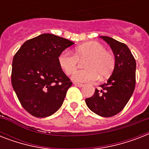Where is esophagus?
<instances>
[{
  "label": "esophagus",
  "mask_w": 149,
  "mask_h": 149,
  "mask_svg": "<svg viewBox=\"0 0 149 149\" xmlns=\"http://www.w3.org/2000/svg\"><path fill=\"white\" fill-rule=\"evenodd\" d=\"M75 86H78V87H82V86H84V84H79V83H74Z\"/></svg>",
  "instance_id": "34e87169"
}]
</instances>
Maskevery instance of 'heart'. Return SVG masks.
<instances>
[{"mask_svg":"<svg viewBox=\"0 0 149 149\" xmlns=\"http://www.w3.org/2000/svg\"><path fill=\"white\" fill-rule=\"evenodd\" d=\"M87 57L84 63L85 70L73 73L72 79L75 82H94L98 79L108 77L115 66V58L111 52L107 51L101 43L91 41L84 43L75 49L74 54L64 50L58 56V63L65 74L70 75L77 67L79 58Z\"/></svg>","mask_w":149,"mask_h":149,"instance_id":"heart-1","label":"heart"}]
</instances>
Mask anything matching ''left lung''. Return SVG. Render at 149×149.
I'll return each mask as SVG.
<instances>
[{
    "label": "left lung",
    "mask_w": 149,
    "mask_h": 149,
    "mask_svg": "<svg viewBox=\"0 0 149 149\" xmlns=\"http://www.w3.org/2000/svg\"><path fill=\"white\" fill-rule=\"evenodd\" d=\"M100 38L111 46L115 66L107 83L102 84L100 91L96 89L94 94L86 98V104L93 113L108 118L122 111L132 97L136 82V62L125 44L108 36Z\"/></svg>",
    "instance_id": "obj_1"
}]
</instances>
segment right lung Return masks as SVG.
<instances>
[{
	"instance_id": "1",
	"label": "right lung",
	"mask_w": 149,
	"mask_h": 149,
	"mask_svg": "<svg viewBox=\"0 0 149 149\" xmlns=\"http://www.w3.org/2000/svg\"><path fill=\"white\" fill-rule=\"evenodd\" d=\"M74 43L52 34L26 41L13 58L11 84L22 106L36 118H45L60 108L70 78L58 63V55Z\"/></svg>"
}]
</instances>
